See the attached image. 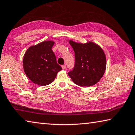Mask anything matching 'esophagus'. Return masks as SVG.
Here are the masks:
<instances>
[{"mask_svg": "<svg viewBox=\"0 0 135 135\" xmlns=\"http://www.w3.org/2000/svg\"><path fill=\"white\" fill-rule=\"evenodd\" d=\"M62 68L63 70H65V68H66V66H65V65H62Z\"/></svg>", "mask_w": 135, "mask_h": 135, "instance_id": "34e87169", "label": "esophagus"}]
</instances>
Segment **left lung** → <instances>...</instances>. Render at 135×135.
<instances>
[{"mask_svg": "<svg viewBox=\"0 0 135 135\" xmlns=\"http://www.w3.org/2000/svg\"><path fill=\"white\" fill-rule=\"evenodd\" d=\"M75 53V65L68 76L75 84L80 86L95 85L104 74L106 58L101 47L95 42H76L70 40Z\"/></svg>", "mask_w": 135, "mask_h": 135, "instance_id": "obj_1", "label": "left lung"}]
</instances>
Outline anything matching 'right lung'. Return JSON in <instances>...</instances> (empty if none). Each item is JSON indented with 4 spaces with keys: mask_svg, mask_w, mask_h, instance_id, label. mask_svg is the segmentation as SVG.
<instances>
[{
    "mask_svg": "<svg viewBox=\"0 0 135 135\" xmlns=\"http://www.w3.org/2000/svg\"><path fill=\"white\" fill-rule=\"evenodd\" d=\"M53 41H45L27 49L23 59L26 75L35 84L46 86L55 80L62 70L52 51Z\"/></svg>",
    "mask_w": 135,
    "mask_h": 135,
    "instance_id": "obj_1",
    "label": "right lung"
}]
</instances>
